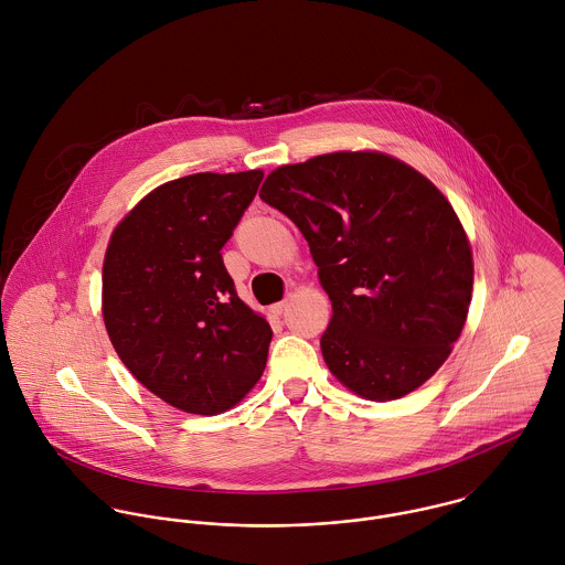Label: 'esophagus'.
<instances>
[{
    "label": "esophagus",
    "mask_w": 565,
    "mask_h": 565,
    "mask_svg": "<svg viewBox=\"0 0 565 565\" xmlns=\"http://www.w3.org/2000/svg\"><path fill=\"white\" fill-rule=\"evenodd\" d=\"M287 311V302H276L274 307H271V313L274 316H282Z\"/></svg>",
    "instance_id": "esophagus-1"
}]
</instances>
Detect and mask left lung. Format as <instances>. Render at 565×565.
Instances as JSON below:
<instances>
[{
  "mask_svg": "<svg viewBox=\"0 0 565 565\" xmlns=\"http://www.w3.org/2000/svg\"><path fill=\"white\" fill-rule=\"evenodd\" d=\"M258 195L309 242L332 302L320 341L330 374L374 403L424 385L472 302V245L448 198L374 150L276 167Z\"/></svg>",
  "mask_w": 565,
  "mask_h": 565,
  "instance_id": "8db88e82",
  "label": "left lung"
}]
</instances>
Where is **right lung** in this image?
<instances>
[{
  "mask_svg": "<svg viewBox=\"0 0 565 565\" xmlns=\"http://www.w3.org/2000/svg\"><path fill=\"white\" fill-rule=\"evenodd\" d=\"M260 169L169 180L115 226L102 267V318L121 363L162 403L217 415L263 376L271 328L235 291L222 247Z\"/></svg>",
  "mask_w": 565,
  "mask_h": 565,
  "instance_id": "1",
  "label": "right lung"
}]
</instances>
